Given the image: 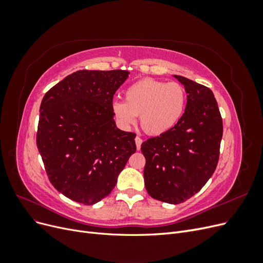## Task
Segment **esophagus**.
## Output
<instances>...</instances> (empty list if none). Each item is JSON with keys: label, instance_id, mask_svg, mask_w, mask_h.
Instances as JSON below:
<instances>
[{"label": "esophagus", "instance_id": "esophagus-1", "mask_svg": "<svg viewBox=\"0 0 263 263\" xmlns=\"http://www.w3.org/2000/svg\"><path fill=\"white\" fill-rule=\"evenodd\" d=\"M135 141H136V147H137V149L139 150V149H140V146H141V144H142V139H141L140 137H136V138H135Z\"/></svg>", "mask_w": 263, "mask_h": 263}]
</instances>
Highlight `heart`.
Wrapping results in <instances>:
<instances>
[{"instance_id": "1", "label": "heart", "mask_w": 263, "mask_h": 263, "mask_svg": "<svg viewBox=\"0 0 263 263\" xmlns=\"http://www.w3.org/2000/svg\"><path fill=\"white\" fill-rule=\"evenodd\" d=\"M124 101H114L112 110L125 127L136 124L139 116L141 128L151 136L172 129L184 113L186 91L178 82L142 79L126 89Z\"/></svg>"}]
</instances>
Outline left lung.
Segmentation results:
<instances>
[{
    "mask_svg": "<svg viewBox=\"0 0 263 263\" xmlns=\"http://www.w3.org/2000/svg\"><path fill=\"white\" fill-rule=\"evenodd\" d=\"M174 78L187 94L185 110L172 129L141 144L148 194L169 204L189 200L216 169L222 137V119L208 86L181 76Z\"/></svg>",
    "mask_w": 263,
    "mask_h": 263,
    "instance_id": "8db88e82",
    "label": "left lung"
}]
</instances>
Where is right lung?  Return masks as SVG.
<instances>
[{"label":"right lung","mask_w":263,"mask_h":263,"mask_svg":"<svg viewBox=\"0 0 263 263\" xmlns=\"http://www.w3.org/2000/svg\"><path fill=\"white\" fill-rule=\"evenodd\" d=\"M129 72L79 70L45 94L37 148L51 184L92 205L107 196L136 151V134L116 127L113 98Z\"/></svg>","instance_id":"add662e5"}]
</instances>
